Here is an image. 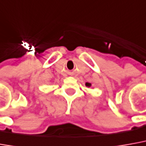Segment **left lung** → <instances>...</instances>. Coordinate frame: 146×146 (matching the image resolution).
I'll list each match as a JSON object with an SVG mask.
<instances>
[{"instance_id": "obj_1", "label": "left lung", "mask_w": 146, "mask_h": 146, "mask_svg": "<svg viewBox=\"0 0 146 146\" xmlns=\"http://www.w3.org/2000/svg\"><path fill=\"white\" fill-rule=\"evenodd\" d=\"M86 86H87V87H91V86H92V84H91V83H89V82H86Z\"/></svg>"}]
</instances>
